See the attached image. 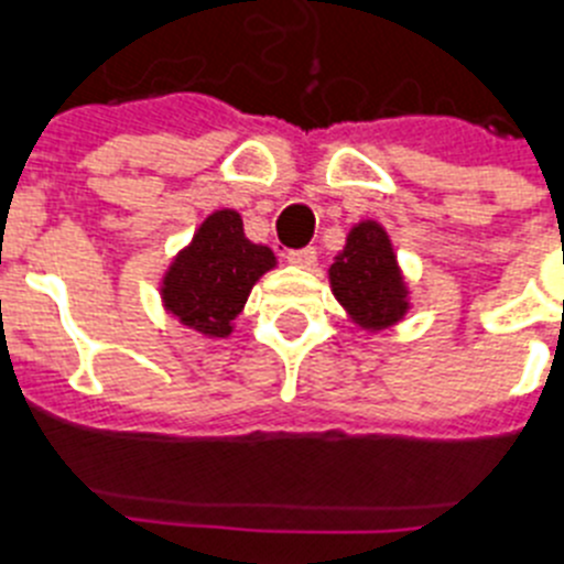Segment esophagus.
Here are the masks:
<instances>
[{"label":"esophagus","mask_w":564,"mask_h":564,"mask_svg":"<svg viewBox=\"0 0 564 564\" xmlns=\"http://www.w3.org/2000/svg\"><path fill=\"white\" fill-rule=\"evenodd\" d=\"M286 261L294 263V267H301V270H312L314 263H317V250L314 247H301V250H289Z\"/></svg>","instance_id":"1"}]
</instances>
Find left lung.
Wrapping results in <instances>:
<instances>
[{
    "mask_svg": "<svg viewBox=\"0 0 564 564\" xmlns=\"http://www.w3.org/2000/svg\"><path fill=\"white\" fill-rule=\"evenodd\" d=\"M332 286L337 301L362 328L393 326L408 312L404 283L395 267L388 232L373 221H362L348 236V245L332 263Z\"/></svg>",
    "mask_w": 564,
    "mask_h": 564,
    "instance_id": "left-lung-1",
    "label": "left lung"
}]
</instances>
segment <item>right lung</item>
<instances>
[{
	"mask_svg": "<svg viewBox=\"0 0 564 564\" xmlns=\"http://www.w3.org/2000/svg\"><path fill=\"white\" fill-rule=\"evenodd\" d=\"M275 267L270 247L245 238L236 210H216L194 236L191 247L171 263L162 281V301L171 314L207 334L227 337L232 317L245 308L250 289Z\"/></svg>",
	"mask_w": 564,
	"mask_h": 564,
	"instance_id": "obj_1",
	"label": "right lung"
}]
</instances>
